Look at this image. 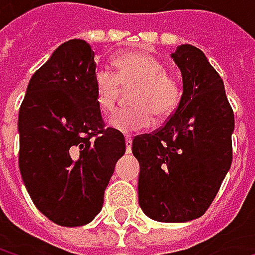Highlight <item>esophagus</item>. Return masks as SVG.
Here are the masks:
<instances>
[{"instance_id": "34e87169", "label": "esophagus", "mask_w": 255, "mask_h": 255, "mask_svg": "<svg viewBox=\"0 0 255 255\" xmlns=\"http://www.w3.org/2000/svg\"><path fill=\"white\" fill-rule=\"evenodd\" d=\"M131 144H132V138H131V135H126V150H127V153L131 152Z\"/></svg>"}]
</instances>
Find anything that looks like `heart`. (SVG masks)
I'll use <instances>...</instances> for the list:
<instances>
[{
    "mask_svg": "<svg viewBox=\"0 0 255 255\" xmlns=\"http://www.w3.org/2000/svg\"><path fill=\"white\" fill-rule=\"evenodd\" d=\"M115 74L99 69L94 74V93L102 114L109 115L118 102L120 87L134 85L131 108L118 111L109 118V126L121 132L149 127L152 115L156 120L170 117L177 109L181 87L167 75V68L146 51H128L114 59Z\"/></svg>",
    "mask_w": 255,
    "mask_h": 255,
    "instance_id": "obj_1",
    "label": "heart"
}]
</instances>
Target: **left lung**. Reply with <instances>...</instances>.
I'll use <instances>...</instances> for the list:
<instances>
[{"label": "left lung", "instance_id": "left-lung-1", "mask_svg": "<svg viewBox=\"0 0 255 255\" xmlns=\"http://www.w3.org/2000/svg\"><path fill=\"white\" fill-rule=\"evenodd\" d=\"M171 57L183 79L177 109L159 129L135 135L131 149L143 213L184 223L208 210L229 171L235 117L223 79L199 48L183 44Z\"/></svg>", "mask_w": 255, "mask_h": 255}]
</instances>
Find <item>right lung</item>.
<instances>
[{"label": "right lung", "instance_id": "1", "mask_svg": "<svg viewBox=\"0 0 255 255\" xmlns=\"http://www.w3.org/2000/svg\"><path fill=\"white\" fill-rule=\"evenodd\" d=\"M94 51L84 39L59 45L32 75L19 111V168L35 207L65 228L100 213L126 138L105 128L94 93Z\"/></svg>", "mask_w": 255, "mask_h": 255}]
</instances>
